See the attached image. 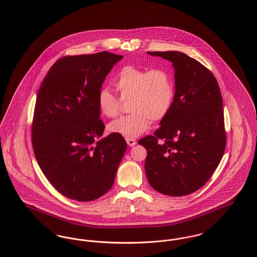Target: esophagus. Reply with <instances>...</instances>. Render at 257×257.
<instances>
[{
    "label": "esophagus",
    "instance_id": "34e87169",
    "mask_svg": "<svg viewBox=\"0 0 257 257\" xmlns=\"http://www.w3.org/2000/svg\"><path fill=\"white\" fill-rule=\"evenodd\" d=\"M126 142H127L129 147H134L135 145H136V141H135L134 139H126Z\"/></svg>",
    "mask_w": 257,
    "mask_h": 257
}]
</instances>
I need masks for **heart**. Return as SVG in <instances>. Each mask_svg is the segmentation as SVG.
<instances>
[{
    "instance_id": "obj_1",
    "label": "heart",
    "mask_w": 257,
    "mask_h": 257,
    "mask_svg": "<svg viewBox=\"0 0 257 257\" xmlns=\"http://www.w3.org/2000/svg\"><path fill=\"white\" fill-rule=\"evenodd\" d=\"M119 93L116 97L108 88L98 92L99 110L107 117H114L120 109L121 101H128L129 114L109 123L112 134L133 139L145 133L151 120L159 122L171 110L174 98V85L171 73L164 68L148 70L134 65H125L111 80Z\"/></svg>"
}]
</instances>
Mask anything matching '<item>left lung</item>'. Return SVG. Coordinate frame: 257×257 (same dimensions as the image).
<instances>
[{
  "label": "left lung",
  "mask_w": 257,
  "mask_h": 257,
  "mask_svg": "<svg viewBox=\"0 0 257 257\" xmlns=\"http://www.w3.org/2000/svg\"><path fill=\"white\" fill-rule=\"evenodd\" d=\"M147 54L171 61L175 78L171 110L153 136L138 142L147 148V179L163 195L187 196L210 179L225 149L220 86L209 69L184 53Z\"/></svg>",
  "instance_id": "left-lung-1"
}]
</instances>
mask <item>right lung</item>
Returning <instances> with one entry per match:
<instances>
[{"label":"right lung","instance_id":"right-lung-1","mask_svg":"<svg viewBox=\"0 0 257 257\" xmlns=\"http://www.w3.org/2000/svg\"><path fill=\"white\" fill-rule=\"evenodd\" d=\"M122 58L107 51L63 57L52 65L38 90L32 127L35 156L52 186L74 200L105 195L126 151L120 135L97 142L105 129L98 92Z\"/></svg>","mask_w":257,"mask_h":257}]
</instances>
